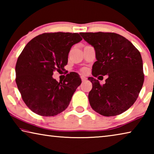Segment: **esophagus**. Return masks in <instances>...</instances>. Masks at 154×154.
<instances>
[{"mask_svg": "<svg viewBox=\"0 0 154 154\" xmlns=\"http://www.w3.org/2000/svg\"><path fill=\"white\" fill-rule=\"evenodd\" d=\"M81 78H82V82H85V81L87 80V77H85V76H83V75H82V76H81Z\"/></svg>", "mask_w": 154, "mask_h": 154, "instance_id": "1", "label": "esophagus"}]
</instances>
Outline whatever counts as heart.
Instances as JSON below:
<instances>
[{"label":"heart","mask_w":154,"mask_h":154,"mask_svg":"<svg viewBox=\"0 0 154 154\" xmlns=\"http://www.w3.org/2000/svg\"><path fill=\"white\" fill-rule=\"evenodd\" d=\"M82 71L83 72H86V69H83L82 70Z\"/></svg>","instance_id":"b5f03b06"}]
</instances>
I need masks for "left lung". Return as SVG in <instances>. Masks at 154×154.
Returning <instances> with one entry per match:
<instances>
[{
  "label": "left lung",
  "instance_id": "1",
  "mask_svg": "<svg viewBox=\"0 0 154 154\" xmlns=\"http://www.w3.org/2000/svg\"><path fill=\"white\" fill-rule=\"evenodd\" d=\"M79 34L95 49L97 60L92 66L94 77L88 78L92 83L88 94L90 106L103 116H115L124 113L137 100L144 82L139 51L118 34ZM106 74L108 77L105 85H101L95 79L98 76L102 80Z\"/></svg>",
  "mask_w": 154,
  "mask_h": 154
}]
</instances>
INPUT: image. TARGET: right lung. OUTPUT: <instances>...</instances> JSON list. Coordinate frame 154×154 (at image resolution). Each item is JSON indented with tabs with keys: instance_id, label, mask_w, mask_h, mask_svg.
Listing matches in <instances>:
<instances>
[{
	"instance_id": "obj_1",
	"label": "right lung",
	"mask_w": 154,
	"mask_h": 154,
	"mask_svg": "<svg viewBox=\"0 0 154 154\" xmlns=\"http://www.w3.org/2000/svg\"><path fill=\"white\" fill-rule=\"evenodd\" d=\"M82 40L78 33H43L25 46L15 66V82L23 100L34 113L54 116L69 106L82 83L79 74L70 72L63 82L52 75L55 71H64L71 47Z\"/></svg>"
}]
</instances>
